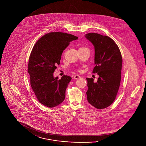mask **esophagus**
Wrapping results in <instances>:
<instances>
[{
    "label": "esophagus",
    "instance_id": "obj_1",
    "mask_svg": "<svg viewBox=\"0 0 146 146\" xmlns=\"http://www.w3.org/2000/svg\"><path fill=\"white\" fill-rule=\"evenodd\" d=\"M73 78H74V79H78L80 78V76H78V75H76V76H74Z\"/></svg>",
    "mask_w": 146,
    "mask_h": 146
}]
</instances>
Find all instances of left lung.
<instances>
[{
    "mask_svg": "<svg viewBox=\"0 0 146 146\" xmlns=\"http://www.w3.org/2000/svg\"><path fill=\"white\" fill-rule=\"evenodd\" d=\"M85 37L95 48V64L93 73L99 76L97 82L86 78L88 90L87 100L97 109L108 107L115 100L121 80L122 57L118 45L110 37L90 33Z\"/></svg>",
    "mask_w": 146,
    "mask_h": 146,
    "instance_id": "left-lung-1",
    "label": "left lung"
}]
</instances>
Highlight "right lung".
Masks as SVG:
<instances>
[{
  "mask_svg": "<svg viewBox=\"0 0 146 146\" xmlns=\"http://www.w3.org/2000/svg\"><path fill=\"white\" fill-rule=\"evenodd\" d=\"M78 39L66 33L51 32L41 37L32 50L28 66L30 83L38 101L47 107H56L65 98L72 78L63 76L58 79L53 73L60 64L63 50L70 42Z\"/></svg>",
  "mask_w": 146,
  "mask_h": 146,
  "instance_id": "add662e5",
  "label": "right lung"
}]
</instances>
